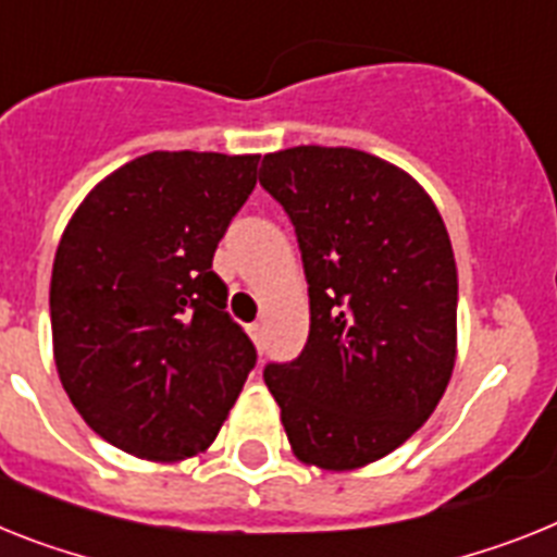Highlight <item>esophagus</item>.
<instances>
[{
  "label": "esophagus",
  "mask_w": 557,
  "mask_h": 557,
  "mask_svg": "<svg viewBox=\"0 0 557 557\" xmlns=\"http://www.w3.org/2000/svg\"><path fill=\"white\" fill-rule=\"evenodd\" d=\"M249 334H251V339H255L257 345L263 343V325H260V322H251V325H249Z\"/></svg>",
  "instance_id": "34e87169"
}]
</instances>
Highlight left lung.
<instances>
[{
	"label": "left lung",
	"instance_id": "1",
	"mask_svg": "<svg viewBox=\"0 0 557 557\" xmlns=\"http://www.w3.org/2000/svg\"><path fill=\"white\" fill-rule=\"evenodd\" d=\"M260 186L292 221L311 308L300 357L263 368L288 442L322 470L382 459L428 422L456 362L442 214L408 172L348 147L271 152Z\"/></svg>",
	"mask_w": 557,
	"mask_h": 557
}]
</instances>
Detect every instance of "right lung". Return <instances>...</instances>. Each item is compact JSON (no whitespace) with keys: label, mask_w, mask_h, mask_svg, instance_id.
Wrapping results in <instances>:
<instances>
[{"label":"right lung","mask_w":557,"mask_h":557,"mask_svg":"<svg viewBox=\"0 0 557 557\" xmlns=\"http://www.w3.org/2000/svg\"><path fill=\"white\" fill-rule=\"evenodd\" d=\"M260 156L149 152L84 198L50 280L55 368L98 436L141 459L207 450L257 366L212 257Z\"/></svg>","instance_id":"1"}]
</instances>
